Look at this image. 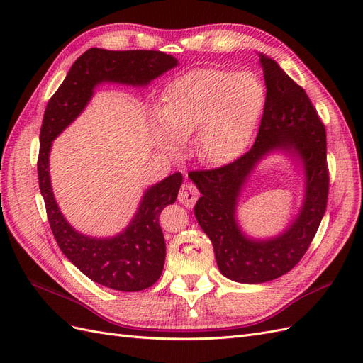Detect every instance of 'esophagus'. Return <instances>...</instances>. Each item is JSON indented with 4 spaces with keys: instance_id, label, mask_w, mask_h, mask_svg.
Wrapping results in <instances>:
<instances>
[{
    "instance_id": "34e87169",
    "label": "esophagus",
    "mask_w": 363,
    "mask_h": 363,
    "mask_svg": "<svg viewBox=\"0 0 363 363\" xmlns=\"http://www.w3.org/2000/svg\"><path fill=\"white\" fill-rule=\"evenodd\" d=\"M199 196H200V192L194 183L186 182L182 184L180 192H179V201L183 203L186 207H192L195 201L199 200Z\"/></svg>"
}]
</instances>
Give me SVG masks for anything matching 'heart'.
Wrapping results in <instances>:
<instances>
[{
    "instance_id": "b5f03b06",
    "label": "heart",
    "mask_w": 363,
    "mask_h": 363,
    "mask_svg": "<svg viewBox=\"0 0 363 363\" xmlns=\"http://www.w3.org/2000/svg\"><path fill=\"white\" fill-rule=\"evenodd\" d=\"M265 106V87L248 71L204 68L175 79L162 96L160 144L174 151L180 139L199 130L195 148L200 157L223 163L247 144Z\"/></svg>"
}]
</instances>
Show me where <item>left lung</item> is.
Instances as JSON below:
<instances>
[{"instance_id":"8db88e82","label":"left lung","mask_w":363,"mask_h":363,"mask_svg":"<svg viewBox=\"0 0 363 363\" xmlns=\"http://www.w3.org/2000/svg\"><path fill=\"white\" fill-rule=\"evenodd\" d=\"M260 63L267 96L255 145L223 167L189 172L201 192L195 204L196 221L212 240L219 271L239 283H263L289 272L311 247L328 196L327 139L320 115L276 60L260 54ZM274 147L294 150L303 159L306 200L301 216L281 237L251 241L240 233L234 206L247 174Z\"/></svg>"}]
</instances>
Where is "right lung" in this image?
<instances>
[{"mask_svg": "<svg viewBox=\"0 0 363 363\" xmlns=\"http://www.w3.org/2000/svg\"><path fill=\"white\" fill-rule=\"evenodd\" d=\"M177 65V59L155 50L107 51L91 48L77 59L47 104L40 127L38 177L51 232L62 252L86 277L106 288L136 292L155 284L164 263V238L159 224L163 207L177 200L183 175L175 172L145 192L133 221L112 239L84 236L65 221L50 183L51 142L79 116L101 82L144 86Z\"/></svg>", "mask_w": 363, "mask_h": 363, "instance_id": "right-lung-1", "label": "right lung"}]
</instances>
